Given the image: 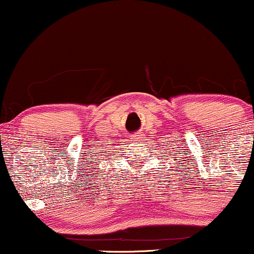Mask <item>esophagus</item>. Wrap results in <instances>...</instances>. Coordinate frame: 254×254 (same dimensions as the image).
Returning <instances> with one entry per match:
<instances>
[{"mask_svg":"<svg viewBox=\"0 0 254 254\" xmlns=\"http://www.w3.org/2000/svg\"><path fill=\"white\" fill-rule=\"evenodd\" d=\"M142 138H143V135H142V133H135V135H132V139H138V141H142Z\"/></svg>","mask_w":254,"mask_h":254,"instance_id":"34e87169","label":"esophagus"}]
</instances>
